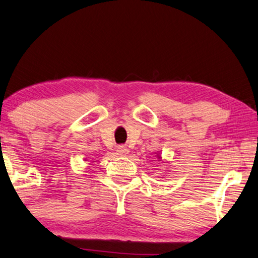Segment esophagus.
Returning a JSON list of instances; mask_svg holds the SVG:
<instances>
[{
  "instance_id": "esophagus-1",
  "label": "esophagus",
  "mask_w": 258,
  "mask_h": 258,
  "mask_svg": "<svg viewBox=\"0 0 258 258\" xmlns=\"http://www.w3.org/2000/svg\"><path fill=\"white\" fill-rule=\"evenodd\" d=\"M117 153H118V155L125 156L126 154H128V148L125 147V146H118Z\"/></svg>"
}]
</instances>
